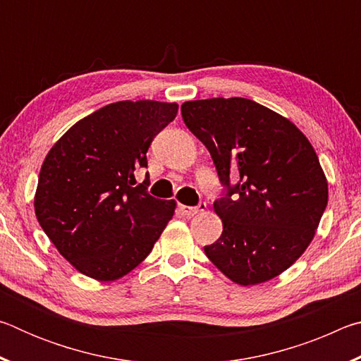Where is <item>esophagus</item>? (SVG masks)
<instances>
[{
    "instance_id": "1",
    "label": "esophagus",
    "mask_w": 361,
    "mask_h": 361,
    "mask_svg": "<svg viewBox=\"0 0 361 361\" xmlns=\"http://www.w3.org/2000/svg\"><path fill=\"white\" fill-rule=\"evenodd\" d=\"M180 210L185 216L191 218L194 215H197V213H202L207 210V204H202L200 202L197 207H186V205H180Z\"/></svg>"
}]
</instances>
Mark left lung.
Returning <instances> with one entry per match:
<instances>
[{"label":"left lung","instance_id":"left-lung-1","mask_svg":"<svg viewBox=\"0 0 361 361\" xmlns=\"http://www.w3.org/2000/svg\"><path fill=\"white\" fill-rule=\"evenodd\" d=\"M181 116L226 186L213 204L223 234L204 247L207 258L242 286L280 276L312 242L328 204L314 146L290 119L242 97L185 102Z\"/></svg>","mask_w":361,"mask_h":361}]
</instances>
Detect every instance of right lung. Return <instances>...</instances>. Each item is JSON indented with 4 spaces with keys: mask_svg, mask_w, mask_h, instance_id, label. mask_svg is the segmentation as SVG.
<instances>
[{
    "mask_svg": "<svg viewBox=\"0 0 361 361\" xmlns=\"http://www.w3.org/2000/svg\"><path fill=\"white\" fill-rule=\"evenodd\" d=\"M178 113L176 103L116 102L70 127L47 152L35 213L59 253L84 276L113 282L151 253L175 200L135 185L146 152Z\"/></svg>",
    "mask_w": 361,
    "mask_h": 361,
    "instance_id": "obj_1",
    "label": "right lung"
}]
</instances>
